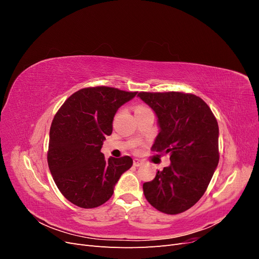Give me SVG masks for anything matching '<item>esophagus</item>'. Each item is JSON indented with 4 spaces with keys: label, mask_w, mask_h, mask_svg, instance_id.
Masks as SVG:
<instances>
[{
    "label": "esophagus",
    "mask_w": 259,
    "mask_h": 259,
    "mask_svg": "<svg viewBox=\"0 0 259 259\" xmlns=\"http://www.w3.org/2000/svg\"><path fill=\"white\" fill-rule=\"evenodd\" d=\"M133 164H134V166H136V167H138V166H140L143 164V162L140 161V160H138V159H135L134 161H133Z\"/></svg>",
    "instance_id": "34e87169"
}]
</instances>
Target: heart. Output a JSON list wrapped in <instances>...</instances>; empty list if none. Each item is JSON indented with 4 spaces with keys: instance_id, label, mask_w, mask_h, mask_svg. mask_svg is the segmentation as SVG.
<instances>
[{
    "instance_id": "b5f03b06",
    "label": "heart",
    "mask_w": 259,
    "mask_h": 259,
    "mask_svg": "<svg viewBox=\"0 0 259 259\" xmlns=\"http://www.w3.org/2000/svg\"><path fill=\"white\" fill-rule=\"evenodd\" d=\"M145 110H149V109L145 106H137L135 109V112H139V111H145Z\"/></svg>"
}]
</instances>
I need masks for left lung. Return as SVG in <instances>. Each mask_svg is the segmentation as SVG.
I'll return each mask as SVG.
<instances>
[{"label": "left lung", "mask_w": 259, "mask_h": 259, "mask_svg": "<svg viewBox=\"0 0 259 259\" xmlns=\"http://www.w3.org/2000/svg\"><path fill=\"white\" fill-rule=\"evenodd\" d=\"M138 97L155 112L160 132L152 150L169 154V166L143 186L145 197L162 213L189 209L207 189L218 165V123L206 103L192 94L147 93Z\"/></svg>", "instance_id": "obj_1"}]
</instances>
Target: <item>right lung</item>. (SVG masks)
<instances>
[{
	"instance_id": "right-lung-1",
	"label": "right lung",
	"mask_w": 259,
	"mask_h": 259,
	"mask_svg": "<svg viewBox=\"0 0 259 259\" xmlns=\"http://www.w3.org/2000/svg\"><path fill=\"white\" fill-rule=\"evenodd\" d=\"M136 94L107 86L82 89L55 114L48 163L59 191L74 205H103L112 197L121 175L132 167L131 156L106 160L100 149L106 136L111 135L117 109Z\"/></svg>"
}]
</instances>
